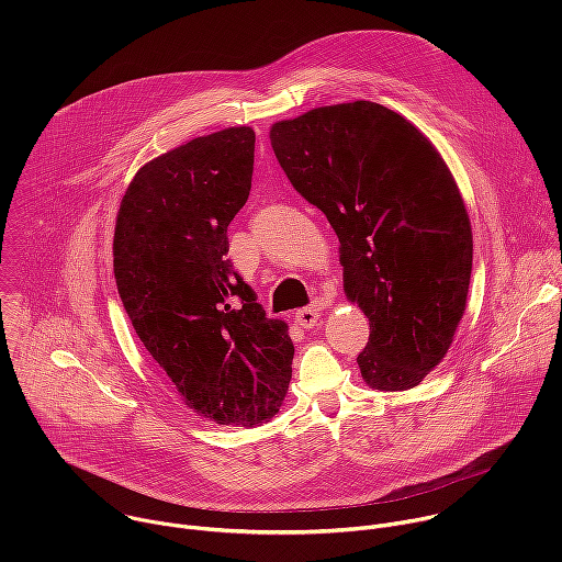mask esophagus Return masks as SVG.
Segmentation results:
<instances>
[{
	"instance_id": "34e87169",
	"label": "esophagus",
	"mask_w": 562,
	"mask_h": 562,
	"mask_svg": "<svg viewBox=\"0 0 562 562\" xmlns=\"http://www.w3.org/2000/svg\"><path fill=\"white\" fill-rule=\"evenodd\" d=\"M317 308H313V306H304V308H300L297 313H295V323L300 325V327H304V329H313L315 325H317Z\"/></svg>"
}]
</instances>
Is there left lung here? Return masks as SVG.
I'll list each match as a JSON object with an SVG mask.
<instances>
[{"mask_svg":"<svg viewBox=\"0 0 562 562\" xmlns=\"http://www.w3.org/2000/svg\"><path fill=\"white\" fill-rule=\"evenodd\" d=\"M293 189L340 239L345 293L369 317L364 382L407 391L440 364L464 313L471 222L436 146L375 102L319 106L271 126Z\"/></svg>","mask_w":562,"mask_h":562,"instance_id":"obj_1","label":"left lung"}]
</instances>
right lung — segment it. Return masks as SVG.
Wrapping results in <instances>:
<instances>
[{
    "mask_svg": "<svg viewBox=\"0 0 562 562\" xmlns=\"http://www.w3.org/2000/svg\"><path fill=\"white\" fill-rule=\"evenodd\" d=\"M256 133L233 126L146 162L115 222L113 271L137 338L195 414L258 427L282 407L293 342L237 276L226 226L251 191Z\"/></svg>",
    "mask_w": 562,
    "mask_h": 562,
    "instance_id": "right-lung-1",
    "label": "right lung"
}]
</instances>
